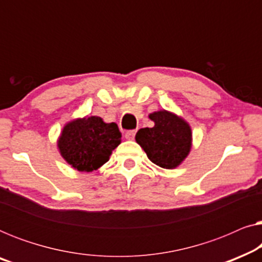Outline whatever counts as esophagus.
Segmentation results:
<instances>
[{"label":"esophagus","instance_id":"34e87169","mask_svg":"<svg viewBox=\"0 0 262 262\" xmlns=\"http://www.w3.org/2000/svg\"><path fill=\"white\" fill-rule=\"evenodd\" d=\"M135 136H136V130H130V131L125 132V138L128 139V141L135 139Z\"/></svg>","mask_w":262,"mask_h":262}]
</instances>
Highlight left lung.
Instances as JSON below:
<instances>
[{
	"mask_svg": "<svg viewBox=\"0 0 262 262\" xmlns=\"http://www.w3.org/2000/svg\"><path fill=\"white\" fill-rule=\"evenodd\" d=\"M155 125L136 134V142L156 166L173 169L187 157L192 145V131L182 118L159 111L149 116Z\"/></svg>",
	"mask_w": 262,
	"mask_h": 262,
	"instance_id": "left-lung-1",
	"label": "left lung"
}]
</instances>
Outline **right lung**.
I'll return each mask as SVG.
<instances>
[{
	"label": "right lung",
	"instance_id": "right-lung-1",
	"mask_svg": "<svg viewBox=\"0 0 262 262\" xmlns=\"http://www.w3.org/2000/svg\"><path fill=\"white\" fill-rule=\"evenodd\" d=\"M121 142L116 123L100 117H85L68 123L58 139L60 155L78 171H93L110 160Z\"/></svg>",
	"mask_w": 262,
	"mask_h": 262
}]
</instances>
